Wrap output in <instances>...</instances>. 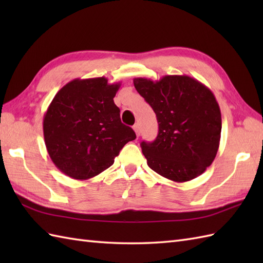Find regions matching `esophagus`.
<instances>
[{
    "label": "esophagus",
    "mask_w": 263,
    "mask_h": 263,
    "mask_svg": "<svg viewBox=\"0 0 263 263\" xmlns=\"http://www.w3.org/2000/svg\"><path fill=\"white\" fill-rule=\"evenodd\" d=\"M133 130H135L137 137L140 136V124H138V123H137V124L133 125Z\"/></svg>",
    "instance_id": "esophagus-1"
}]
</instances>
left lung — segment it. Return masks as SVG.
<instances>
[{"instance_id": "left-lung-1", "label": "left lung", "mask_w": 263, "mask_h": 263, "mask_svg": "<svg viewBox=\"0 0 263 263\" xmlns=\"http://www.w3.org/2000/svg\"><path fill=\"white\" fill-rule=\"evenodd\" d=\"M133 83L159 125L154 142H141L148 166L177 183L202 174L219 148L221 114L215 95L189 76H165L157 81L135 78Z\"/></svg>"}]
</instances>
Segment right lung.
I'll return each instance as SVG.
<instances>
[{
	"label": "right lung",
	"mask_w": 263,
	"mask_h": 263,
	"mask_svg": "<svg viewBox=\"0 0 263 263\" xmlns=\"http://www.w3.org/2000/svg\"><path fill=\"white\" fill-rule=\"evenodd\" d=\"M120 87L105 77L74 79L55 95L44 115V140L54 165L65 175L88 180L100 174L136 139L114 104Z\"/></svg>",
	"instance_id": "add662e5"
}]
</instances>
